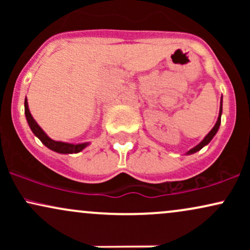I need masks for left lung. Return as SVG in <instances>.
I'll return each instance as SVG.
<instances>
[{"label": "left lung", "mask_w": 250, "mask_h": 250, "mask_svg": "<svg viewBox=\"0 0 250 250\" xmlns=\"http://www.w3.org/2000/svg\"><path fill=\"white\" fill-rule=\"evenodd\" d=\"M221 115H222V99H221V102H220V113H219V117H217V121H216V123H215V125L213 127V129H211V130L209 131V133H208L207 135H206L205 139H203L202 141H201V142L199 143V145L195 146L194 148L189 149L187 153H186V155H191V154L196 153V151L201 150V149H202L203 147H206V146H207L208 143L210 142L211 140H213V137L215 136V135H216L217 131H219V128H220V125H221Z\"/></svg>", "instance_id": "obj_1"}]
</instances>
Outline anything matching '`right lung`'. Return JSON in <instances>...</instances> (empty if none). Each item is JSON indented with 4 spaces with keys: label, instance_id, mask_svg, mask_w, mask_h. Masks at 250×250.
Instances as JSON below:
<instances>
[{
    "label": "right lung",
    "instance_id": "right-lung-1",
    "mask_svg": "<svg viewBox=\"0 0 250 250\" xmlns=\"http://www.w3.org/2000/svg\"><path fill=\"white\" fill-rule=\"evenodd\" d=\"M24 115L27 119L28 125L33 131L34 135L36 137H39V140L47 148H49L50 150L56 151L59 154H76L82 151L83 149L87 148L90 142H83V143H68V142H62V141H55V140L50 139L47 134L44 133V130L40 127L39 123L35 121L33 115H31L29 110V105H28V100L25 97L24 100Z\"/></svg>",
    "mask_w": 250,
    "mask_h": 250
}]
</instances>
